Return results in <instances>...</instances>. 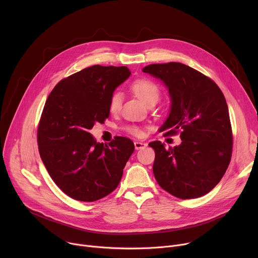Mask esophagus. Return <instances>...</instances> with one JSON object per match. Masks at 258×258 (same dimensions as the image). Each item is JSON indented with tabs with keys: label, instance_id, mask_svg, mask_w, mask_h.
Returning <instances> with one entry per match:
<instances>
[{
	"label": "esophagus",
	"instance_id": "esophagus-1",
	"mask_svg": "<svg viewBox=\"0 0 258 258\" xmlns=\"http://www.w3.org/2000/svg\"><path fill=\"white\" fill-rule=\"evenodd\" d=\"M146 146H147V143H145V142H141V141H136L135 142V148L137 150L143 149V148H145Z\"/></svg>",
	"mask_w": 258,
	"mask_h": 258
}]
</instances>
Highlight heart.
<instances>
[{
    "label": "heart",
    "mask_w": 258,
    "mask_h": 258,
    "mask_svg": "<svg viewBox=\"0 0 258 258\" xmlns=\"http://www.w3.org/2000/svg\"><path fill=\"white\" fill-rule=\"evenodd\" d=\"M131 90L133 93L146 105L148 106L150 104H156L160 99V89L158 86L150 80L140 79L135 81L132 86ZM122 103V95L119 92H115L111 95L109 100V110L111 113H117ZM126 131L135 136H140L142 131L137 126H128Z\"/></svg>",
    "instance_id": "1"
}]
</instances>
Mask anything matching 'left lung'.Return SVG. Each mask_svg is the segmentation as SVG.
Here are the masks:
<instances>
[{
  "label": "left lung",
  "instance_id": "obj_1",
  "mask_svg": "<svg viewBox=\"0 0 258 258\" xmlns=\"http://www.w3.org/2000/svg\"><path fill=\"white\" fill-rule=\"evenodd\" d=\"M142 70L168 90L169 114L159 131H180L181 143L173 148L160 141L149 143L155 150L154 176L176 198L201 197L217 185L231 161L233 137L225 96L213 81L182 63L150 64Z\"/></svg>",
  "mask_w": 258,
  "mask_h": 258
}]
</instances>
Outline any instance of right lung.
Here are the masks:
<instances>
[{
	"mask_svg": "<svg viewBox=\"0 0 258 258\" xmlns=\"http://www.w3.org/2000/svg\"><path fill=\"white\" fill-rule=\"evenodd\" d=\"M131 76L126 66L94 65L62 80L49 95L38 130L41 158L56 185L84 202L113 192L135 150L132 140L98 143L90 131L109 117V100Z\"/></svg>",
	"mask_w": 258,
	"mask_h": 258,
	"instance_id": "1",
	"label": "right lung"
}]
</instances>
